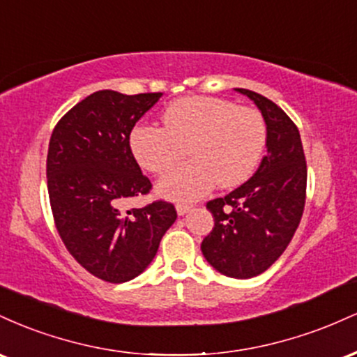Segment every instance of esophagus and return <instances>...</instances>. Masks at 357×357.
Here are the masks:
<instances>
[{"mask_svg": "<svg viewBox=\"0 0 357 357\" xmlns=\"http://www.w3.org/2000/svg\"><path fill=\"white\" fill-rule=\"evenodd\" d=\"M191 210H192L191 204H184V203H178V204H176V211H178L179 216L186 215V213L191 211Z\"/></svg>", "mask_w": 357, "mask_h": 357, "instance_id": "34e87169", "label": "esophagus"}]
</instances>
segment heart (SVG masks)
I'll return each instance as SVG.
<instances>
[{"label": "heart", "instance_id": "1", "mask_svg": "<svg viewBox=\"0 0 357 357\" xmlns=\"http://www.w3.org/2000/svg\"><path fill=\"white\" fill-rule=\"evenodd\" d=\"M129 142L139 165L155 176L169 173L188 147L192 159L162 179L159 191L167 198L191 202L216 183L233 188L247 181L264 154L267 126L252 107L191 96L167 105L162 127H134Z\"/></svg>", "mask_w": 357, "mask_h": 357}]
</instances>
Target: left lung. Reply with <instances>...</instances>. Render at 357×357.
Here are the masks:
<instances>
[{
  "instance_id": "left-lung-1",
  "label": "left lung",
  "mask_w": 357,
  "mask_h": 357,
  "mask_svg": "<svg viewBox=\"0 0 357 357\" xmlns=\"http://www.w3.org/2000/svg\"><path fill=\"white\" fill-rule=\"evenodd\" d=\"M236 90L255 102L265 119L267 155L247 183L206 203L215 227L204 236L202 252L223 275L252 278L275 264L301 223L307 162L292 119L267 97Z\"/></svg>"
}]
</instances>
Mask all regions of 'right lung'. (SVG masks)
<instances>
[{"mask_svg": "<svg viewBox=\"0 0 357 357\" xmlns=\"http://www.w3.org/2000/svg\"><path fill=\"white\" fill-rule=\"evenodd\" d=\"M161 97L93 92L56 122L48 144L47 184L56 231L82 267L110 284L144 272L178 218L174 204L165 199L124 210L127 199L153 190L129 139Z\"/></svg>", "mask_w": 357, "mask_h": 357, "instance_id": "1", "label": "right lung"}]
</instances>
